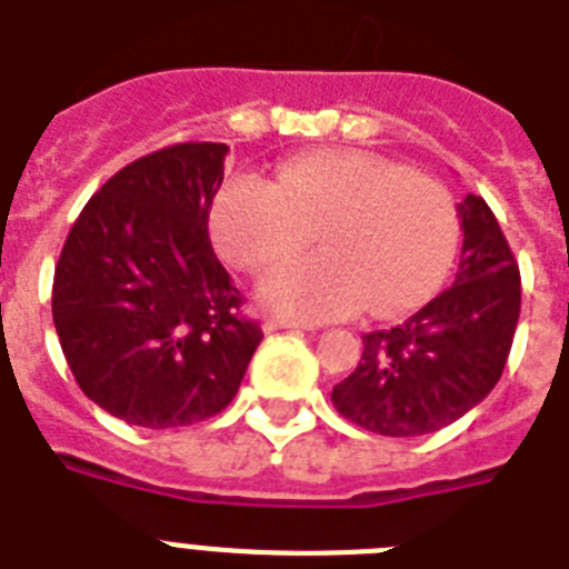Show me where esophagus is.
<instances>
[{
    "label": "esophagus",
    "mask_w": 569,
    "mask_h": 569,
    "mask_svg": "<svg viewBox=\"0 0 569 569\" xmlns=\"http://www.w3.org/2000/svg\"><path fill=\"white\" fill-rule=\"evenodd\" d=\"M299 328H311V326H305V322H296V319H284V317L264 319L267 335H273V331H299Z\"/></svg>",
    "instance_id": "esophagus-1"
}]
</instances>
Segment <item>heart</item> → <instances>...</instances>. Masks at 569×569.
Listing matches in <instances>:
<instances>
[{
  "instance_id": "b5f03b06",
  "label": "heart",
  "mask_w": 569,
  "mask_h": 569,
  "mask_svg": "<svg viewBox=\"0 0 569 569\" xmlns=\"http://www.w3.org/2000/svg\"><path fill=\"white\" fill-rule=\"evenodd\" d=\"M211 227L234 264L258 273L311 247L322 256L279 267L261 302L293 319L378 317L416 308L448 276L459 241L453 197L442 182L369 150H319L220 191Z\"/></svg>"
}]
</instances>
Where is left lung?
<instances>
[{
	"instance_id": "left-lung-1",
	"label": "left lung",
	"mask_w": 569,
	"mask_h": 569,
	"mask_svg": "<svg viewBox=\"0 0 569 569\" xmlns=\"http://www.w3.org/2000/svg\"><path fill=\"white\" fill-rule=\"evenodd\" d=\"M462 256L453 288L401 326L363 335L358 369L331 401L380 436H425L462 419L503 375L520 317V270L482 197L457 206Z\"/></svg>"
}]
</instances>
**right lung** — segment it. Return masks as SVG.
Wrapping results in <instances>:
<instances>
[{
	"label": "right lung",
	"instance_id": "right-lung-1",
	"mask_svg": "<svg viewBox=\"0 0 569 569\" xmlns=\"http://www.w3.org/2000/svg\"><path fill=\"white\" fill-rule=\"evenodd\" d=\"M227 153L182 142L136 159L83 206L60 252L51 317L66 363L127 425L218 416L264 337L209 241Z\"/></svg>",
	"mask_w": 569,
	"mask_h": 569
}]
</instances>
